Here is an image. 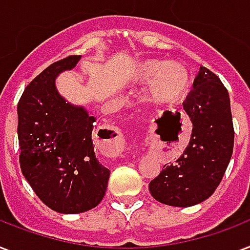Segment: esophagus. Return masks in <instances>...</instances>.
<instances>
[{"label":"esophagus","mask_w":250,"mask_h":250,"mask_svg":"<svg viewBox=\"0 0 250 250\" xmlns=\"http://www.w3.org/2000/svg\"><path fill=\"white\" fill-rule=\"evenodd\" d=\"M100 151H103L108 156H117L124 148L123 134L116 129L109 130V139H102L98 142Z\"/></svg>","instance_id":"esophagus-1"}]
</instances>
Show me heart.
I'll return each instance as SVG.
<instances>
[{
  "label": "heart",
  "instance_id": "b5f03b06",
  "mask_svg": "<svg viewBox=\"0 0 250 250\" xmlns=\"http://www.w3.org/2000/svg\"><path fill=\"white\" fill-rule=\"evenodd\" d=\"M138 79L150 83V98L156 103H171L185 96L190 84V73L181 61L150 60L138 69Z\"/></svg>",
  "mask_w": 250,
  "mask_h": 250
}]
</instances>
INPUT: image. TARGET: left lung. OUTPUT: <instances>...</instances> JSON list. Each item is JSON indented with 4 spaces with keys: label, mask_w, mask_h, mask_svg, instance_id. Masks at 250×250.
I'll return each instance as SVG.
<instances>
[{
    "label": "left lung",
    "mask_w": 250,
    "mask_h": 250,
    "mask_svg": "<svg viewBox=\"0 0 250 250\" xmlns=\"http://www.w3.org/2000/svg\"><path fill=\"white\" fill-rule=\"evenodd\" d=\"M183 107L193 124L189 145L175 164H166L148 184L158 202L175 208L198 205L215 191L231 160L235 138L227 88L206 67H199Z\"/></svg>",
    "instance_id": "8db88e82"
}]
</instances>
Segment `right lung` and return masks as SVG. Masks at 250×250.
<instances>
[{"mask_svg": "<svg viewBox=\"0 0 250 250\" xmlns=\"http://www.w3.org/2000/svg\"><path fill=\"white\" fill-rule=\"evenodd\" d=\"M82 56H69L42 70L18 103L19 163L39 198L61 214L96 208L107 190L109 169L99 163L92 145L96 121L82 105L62 98L56 78Z\"/></svg>", "mask_w": 250, "mask_h": 250, "instance_id": "1", "label": "right lung"}]
</instances>
